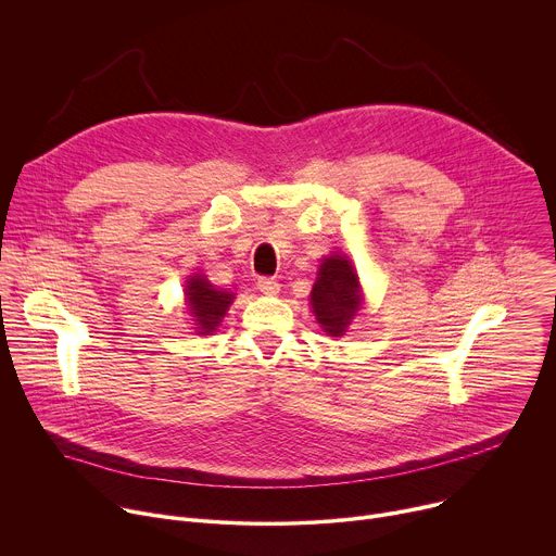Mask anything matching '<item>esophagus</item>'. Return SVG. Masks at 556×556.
I'll list each match as a JSON object with an SVG mask.
<instances>
[{"mask_svg": "<svg viewBox=\"0 0 556 556\" xmlns=\"http://www.w3.org/2000/svg\"><path fill=\"white\" fill-rule=\"evenodd\" d=\"M257 288H260L262 294H268V296H270V294H277L281 286H279V281H277L275 277H260V279H257Z\"/></svg>", "mask_w": 556, "mask_h": 556, "instance_id": "34e87169", "label": "esophagus"}]
</instances>
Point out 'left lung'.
I'll use <instances>...</instances> for the list:
<instances>
[{"label": "left lung", "instance_id": "1", "mask_svg": "<svg viewBox=\"0 0 556 556\" xmlns=\"http://www.w3.org/2000/svg\"><path fill=\"white\" fill-rule=\"evenodd\" d=\"M316 321L332 337H341L358 312V277L345 257H328L319 266V279L312 288Z\"/></svg>", "mask_w": 556, "mask_h": 556}]
</instances>
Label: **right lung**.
Instances as JSON below:
<instances>
[{"label": "right lung", "instance_id": "obj_1", "mask_svg": "<svg viewBox=\"0 0 556 556\" xmlns=\"http://www.w3.org/2000/svg\"><path fill=\"white\" fill-rule=\"evenodd\" d=\"M187 301H189L191 314L195 316L193 321H198V326H200L198 330H202L200 334H206L219 326L222 316L226 314V309L232 301V294L215 290L202 275H195L189 279Z\"/></svg>", "mask_w": 556, "mask_h": 556}]
</instances>
